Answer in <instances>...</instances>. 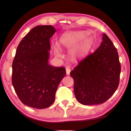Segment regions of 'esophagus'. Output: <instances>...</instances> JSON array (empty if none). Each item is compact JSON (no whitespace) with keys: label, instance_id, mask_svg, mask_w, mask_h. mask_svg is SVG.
Listing matches in <instances>:
<instances>
[{"label":"esophagus","instance_id":"34e87169","mask_svg":"<svg viewBox=\"0 0 131 131\" xmlns=\"http://www.w3.org/2000/svg\"><path fill=\"white\" fill-rule=\"evenodd\" d=\"M70 71H71V68H70V67H67L66 68V72H67V74H70Z\"/></svg>","mask_w":131,"mask_h":131}]
</instances>
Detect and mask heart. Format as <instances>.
<instances>
[{
    "instance_id": "b5f03b06",
    "label": "heart",
    "mask_w": 131,
    "mask_h": 131,
    "mask_svg": "<svg viewBox=\"0 0 131 131\" xmlns=\"http://www.w3.org/2000/svg\"><path fill=\"white\" fill-rule=\"evenodd\" d=\"M87 34H88V32L83 31L69 33L63 39V43H65L66 45H69V46L75 44V43H77L78 42H79V40L83 39L87 35ZM92 42V39L91 37L89 36L85 37L84 38L82 39L81 42L79 43V46L76 47V51L80 53H85L87 51H88L89 48L91 47ZM54 52H55V55L59 57H62L59 50V49L56 46L54 47Z\"/></svg>"
}]
</instances>
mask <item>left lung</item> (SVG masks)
<instances>
[{
  "label": "left lung",
  "mask_w": 131,
  "mask_h": 131,
  "mask_svg": "<svg viewBox=\"0 0 131 131\" xmlns=\"http://www.w3.org/2000/svg\"><path fill=\"white\" fill-rule=\"evenodd\" d=\"M94 53L79 61L70 75L78 102L84 105L104 103L114 94L119 83L121 64L116 48L106 34Z\"/></svg>",
  "instance_id": "obj_1"
}]
</instances>
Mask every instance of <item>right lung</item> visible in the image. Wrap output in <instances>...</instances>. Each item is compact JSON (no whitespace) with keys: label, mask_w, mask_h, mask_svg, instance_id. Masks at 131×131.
I'll use <instances>...</instances> for the list:
<instances>
[{"label":"right lung","mask_w":131,"mask_h":131,"mask_svg":"<svg viewBox=\"0 0 131 131\" xmlns=\"http://www.w3.org/2000/svg\"><path fill=\"white\" fill-rule=\"evenodd\" d=\"M56 31L52 25L33 28L19 42L12 63V82L23 104L37 109L54 102L57 88L66 74L63 67L48 63L50 39Z\"/></svg>","instance_id":"right-lung-1"}]
</instances>
